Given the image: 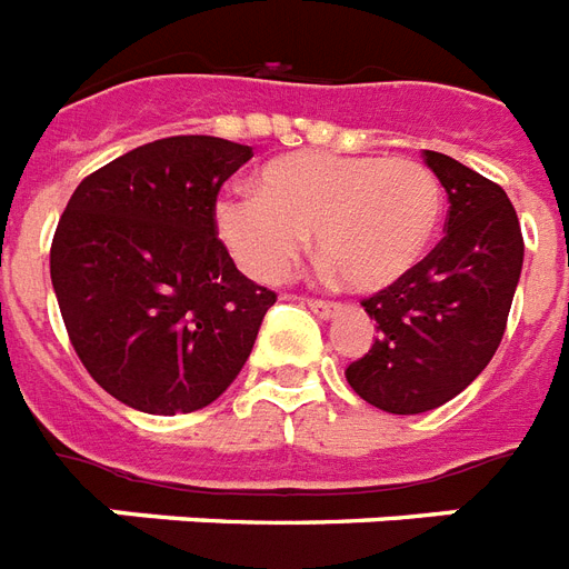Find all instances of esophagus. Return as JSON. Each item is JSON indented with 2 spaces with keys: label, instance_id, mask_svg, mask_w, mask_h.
Masks as SVG:
<instances>
[{
  "label": "esophagus",
  "instance_id": "obj_1",
  "mask_svg": "<svg viewBox=\"0 0 569 569\" xmlns=\"http://www.w3.org/2000/svg\"><path fill=\"white\" fill-rule=\"evenodd\" d=\"M306 306L311 308L317 317H322V320H329V317H335V313L340 311L338 302H326V299H306Z\"/></svg>",
  "mask_w": 569,
  "mask_h": 569
}]
</instances>
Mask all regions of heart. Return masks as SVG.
Instances as JSON below:
<instances>
[{
	"label": "heart",
	"instance_id": "b5f03b06",
	"mask_svg": "<svg viewBox=\"0 0 569 569\" xmlns=\"http://www.w3.org/2000/svg\"><path fill=\"white\" fill-rule=\"evenodd\" d=\"M443 217L438 176L413 158L299 152L270 161L258 190L231 188L213 206V229L258 281H281L306 249L356 290H381L417 267Z\"/></svg>",
	"mask_w": 569,
	"mask_h": 569
}]
</instances>
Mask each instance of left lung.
I'll return each mask as SVG.
<instances>
[{"label": "left lung", "instance_id": "obj_1", "mask_svg": "<svg viewBox=\"0 0 569 569\" xmlns=\"http://www.w3.org/2000/svg\"><path fill=\"white\" fill-rule=\"evenodd\" d=\"M422 161L447 190V234L408 276L363 299L379 338L347 367L358 397L388 413L440 408L488 367L522 270L520 220L506 190L431 149Z\"/></svg>", "mask_w": 569, "mask_h": 569}]
</instances>
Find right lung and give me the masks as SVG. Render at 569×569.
Returning a JSON list of instances; mask_svg holds the SVG:
<instances>
[{"label": "right lung", "instance_id": "1", "mask_svg": "<svg viewBox=\"0 0 569 569\" xmlns=\"http://www.w3.org/2000/svg\"><path fill=\"white\" fill-rule=\"evenodd\" d=\"M252 147L208 134L152 140L90 172L49 252L76 356L147 413L211 406L238 379L276 293L234 267L213 229L222 181Z\"/></svg>", "mask_w": 569, "mask_h": 569}]
</instances>
